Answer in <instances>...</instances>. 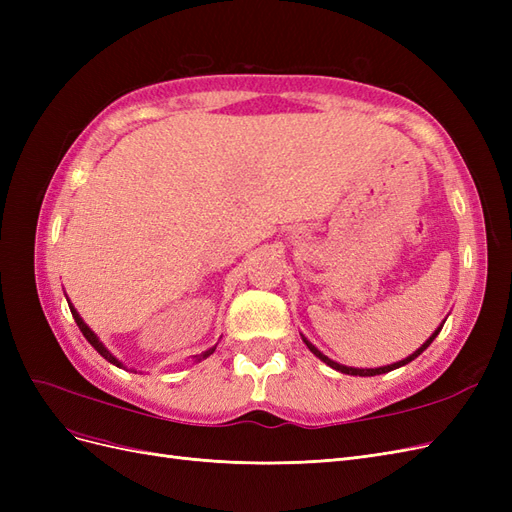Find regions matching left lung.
<instances>
[{
	"label": "left lung",
	"mask_w": 512,
	"mask_h": 512,
	"mask_svg": "<svg viewBox=\"0 0 512 512\" xmlns=\"http://www.w3.org/2000/svg\"><path fill=\"white\" fill-rule=\"evenodd\" d=\"M442 331V324H440V327L436 329V331H433V335L427 339V342L421 346V348H418L416 352H412L410 356H406V359L404 361H397V363H393V365H384V367H376V369H359V367H346V365H339V363H335V361H331L329 359V356H324L312 342H309V339L307 337H303V342H305V346L309 348V350H312L316 356H318V359L322 361V363H327L329 367H333V369H337V371H342V374H348V376H380V374H386V371H393V369H397V367H404V365H408L410 361H414L416 359V356L418 354H421L431 342H433V339H436L438 337V333Z\"/></svg>",
	"instance_id": "left-lung-1"
}]
</instances>
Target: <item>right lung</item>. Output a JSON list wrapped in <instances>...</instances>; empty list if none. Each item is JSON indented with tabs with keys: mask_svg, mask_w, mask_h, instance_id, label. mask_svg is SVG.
I'll list each match as a JSON object with an SVG mask.
<instances>
[{
	"mask_svg": "<svg viewBox=\"0 0 512 512\" xmlns=\"http://www.w3.org/2000/svg\"><path fill=\"white\" fill-rule=\"evenodd\" d=\"M68 305H70V312H72V316H74V322H76V324H79V329H81V333L85 335V339H87V342H89L91 346H94V348H96V350H98V352H100V354L104 356V359H106L108 363H113V365H117V367H123V363H121L119 359H115V356H113L111 352H108V350L104 348V344L100 342V339H98V335H96L94 331H91V329L87 327V324L83 322V318L79 316V312H76V309H74V305H72V303H68ZM213 350H215V346H213V348H209L207 352H203V354H200L196 361H203V359H207V356H209V354H213Z\"/></svg>",
	"mask_w": 512,
	"mask_h": 512,
	"instance_id": "right-lung-1",
	"label": "right lung"
}]
</instances>
